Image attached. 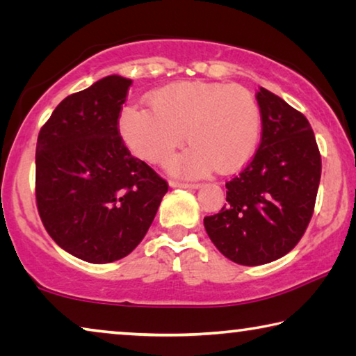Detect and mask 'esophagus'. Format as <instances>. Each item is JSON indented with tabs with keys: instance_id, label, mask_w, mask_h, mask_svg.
Listing matches in <instances>:
<instances>
[{
	"instance_id": "obj_1",
	"label": "esophagus",
	"mask_w": 356,
	"mask_h": 356,
	"mask_svg": "<svg viewBox=\"0 0 356 356\" xmlns=\"http://www.w3.org/2000/svg\"><path fill=\"white\" fill-rule=\"evenodd\" d=\"M170 185L172 188H191V190H196L200 188V184H185V182H179V180H171Z\"/></svg>"
}]
</instances>
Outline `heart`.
Instances as JSON below:
<instances>
[{"label": "heart", "mask_w": 356, "mask_h": 356, "mask_svg": "<svg viewBox=\"0 0 356 356\" xmlns=\"http://www.w3.org/2000/svg\"><path fill=\"white\" fill-rule=\"evenodd\" d=\"M149 110L124 108L119 131L138 159L161 165L186 141L191 147L170 161L177 176L232 174L254 156L261 140V108L240 84L179 81L147 97Z\"/></svg>", "instance_id": "heart-1"}]
</instances>
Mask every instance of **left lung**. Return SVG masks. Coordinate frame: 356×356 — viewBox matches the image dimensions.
<instances>
[{
  "label": "left lung",
  "instance_id": "obj_1",
  "mask_svg": "<svg viewBox=\"0 0 356 356\" xmlns=\"http://www.w3.org/2000/svg\"><path fill=\"white\" fill-rule=\"evenodd\" d=\"M262 136L254 156L226 184L227 206L204 227L222 256L262 265L300 242L314 212L322 160L303 114L261 88L256 94Z\"/></svg>",
  "mask_w": 356,
  "mask_h": 356
}]
</instances>
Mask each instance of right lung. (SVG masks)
<instances>
[{
	"label": "right lung",
	"instance_id": "add662e5",
	"mask_svg": "<svg viewBox=\"0 0 356 356\" xmlns=\"http://www.w3.org/2000/svg\"><path fill=\"white\" fill-rule=\"evenodd\" d=\"M131 80L110 75L65 97L39 131L35 201L50 237L81 261L108 264L146 236L168 184L119 134Z\"/></svg>",
	"mask_w": 356,
	"mask_h": 356
}]
</instances>
